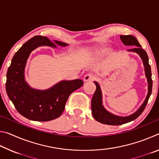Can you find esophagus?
<instances>
[{
  "label": "esophagus",
  "mask_w": 159,
  "mask_h": 159,
  "mask_svg": "<svg viewBox=\"0 0 159 159\" xmlns=\"http://www.w3.org/2000/svg\"><path fill=\"white\" fill-rule=\"evenodd\" d=\"M96 79V76L93 74H87L84 76V81H89V80H93Z\"/></svg>",
  "instance_id": "1"
}]
</instances>
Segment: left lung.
<instances>
[{
  "instance_id": "left-lung-1",
  "label": "left lung",
  "mask_w": 159,
  "mask_h": 159,
  "mask_svg": "<svg viewBox=\"0 0 159 159\" xmlns=\"http://www.w3.org/2000/svg\"><path fill=\"white\" fill-rule=\"evenodd\" d=\"M120 39L123 43L125 45L136 46L134 48H132V49L128 50V51L136 52L138 54L142 59L144 66L145 76L147 77L148 83V93L143 104L134 114L128 116H119L114 115L109 112L104 108L103 104H102V95L100 86L98 82L94 81L96 85V90L94 93L92 102H91V109H92L93 116L97 121L103 123V124L111 125H122L136 119L144 110L152 90L153 81L152 79V71H151V66L149 64V57H148L146 51L142 49L138 40L133 36H131V35L120 36Z\"/></svg>"
}]
</instances>
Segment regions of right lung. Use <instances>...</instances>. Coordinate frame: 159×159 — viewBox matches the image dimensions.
Segmentation results:
<instances>
[{"instance_id":"add662e5","label":"right lung","mask_w":159,"mask_h":159,"mask_svg":"<svg viewBox=\"0 0 159 159\" xmlns=\"http://www.w3.org/2000/svg\"><path fill=\"white\" fill-rule=\"evenodd\" d=\"M55 44L68 45L58 41L52 43L45 36L33 37L15 54L7 70L5 83L7 96L17 111L29 120L48 121L60 117L69 95L83 84L80 79L61 80L49 89L40 90L31 88L26 82L25 69L30 53L42 45L57 48Z\"/></svg>"}]
</instances>
